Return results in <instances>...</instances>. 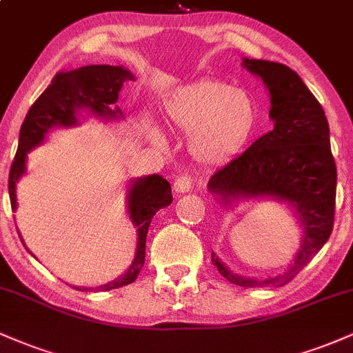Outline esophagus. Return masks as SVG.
<instances>
[{"mask_svg": "<svg viewBox=\"0 0 353 353\" xmlns=\"http://www.w3.org/2000/svg\"><path fill=\"white\" fill-rule=\"evenodd\" d=\"M172 188L177 194L189 192L190 188H192V179H190V177H188V176H179L176 181H174Z\"/></svg>", "mask_w": 353, "mask_h": 353, "instance_id": "esophagus-1", "label": "esophagus"}]
</instances>
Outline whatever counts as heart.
I'll list each match as a JSON object with an SVG mask.
<instances>
[{"instance_id": "obj_1", "label": "heart", "mask_w": 353, "mask_h": 353, "mask_svg": "<svg viewBox=\"0 0 353 353\" xmlns=\"http://www.w3.org/2000/svg\"><path fill=\"white\" fill-rule=\"evenodd\" d=\"M164 114L171 128L189 132L188 151L205 168L232 161L257 125V109L244 89L214 79L177 89L165 101Z\"/></svg>"}]
</instances>
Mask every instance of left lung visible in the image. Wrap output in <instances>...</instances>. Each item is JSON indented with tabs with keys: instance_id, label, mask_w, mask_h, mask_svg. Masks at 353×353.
I'll return each mask as SVG.
<instances>
[{
	"instance_id": "8db88e82",
	"label": "left lung",
	"mask_w": 353,
	"mask_h": 353,
	"mask_svg": "<svg viewBox=\"0 0 353 353\" xmlns=\"http://www.w3.org/2000/svg\"><path fill=\"white\" fill-rule=\"evenodd\" d=\"M270 92L274 129L212 174L208 188L222 204L247 197H272L295 209L303 237L292 267L277 277L255 281L237 275L212 254L222 277L241 287H282L329 241L334 229L337 168L330 151L325 112L301 76L281 63L244 58Z\"/></svg>"
}]
</instances>
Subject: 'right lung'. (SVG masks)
Instances as JSON below:
<instances>
[{
    "instance_id": "add662e5",
    "label": "right lung",
    "mask_w": 353,
    "mask_h": 353,
    "mask_svg": "<svg viewBox=\"0 0 353 353\" xmlns=\"http://www.w3.org/2000/svg\"><path fill=\"white\" fill-rule=\"evenodd\" d=\"M128 79H134V76L123 66H109V64H91L78 70L59 71L52 78L50 86L44 89L43 94L30 108L19 131L18 151L8 179L11 209L16 210V182L26 171V154L41 144L46 132L54 125L70 128L78 124L76 112L79 109H88L91 114L104 119H116L123 116L119 108L112 109L111 104H114L119 98L123 83ZM171 202V184L164 177L152 174L132 182L128 196V208L132 224L137 228L136 257L125 274L106 285L98 287V290L117 289L136 281L144 265L149 224L154 214L159 209L168 208ZM76 289L88 290L86 287H76Z\"/></svg>"
}]
</instances>
